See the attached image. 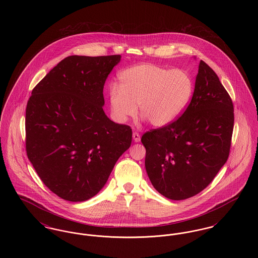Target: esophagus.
Here are the masks:
<instances>
[{
	"instance_id": "34e87169",
	"label": "esophagus",
	"mask_w": 258,
	"mask_h": 258,
	"mask_svg": "<svg viewBox=\"0 0 258 258\" xmlns=\"http://www.w3.org/2000/svg\"><path fill=\"white\" fill-rule=\"evenodd\" d=\"M133 138H134L135 142H139L140 141V135H139L138 133H136V132L133 134Z\"/></svg>"
}]
</instances>
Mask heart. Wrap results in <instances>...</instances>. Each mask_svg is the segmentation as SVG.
I'll use <instances>...</instances> for the list:
<instances>
[{
  "label": "heart",
  "instance_id": "obj_1",
  "mask_svg": "<svg viewBox=\"0 0 258 258\" xmlns=\"http://www.w3.org/2000/svg\"><path fill=\"white\" fill-rule=\"evenodd\" d=\"M194 80L183 70L169 71L158 64L142 63L119 74V86L109 87L113 116L125 123L139 113L153 126L160 127L175 121L194 94Z\"/></svg>",
  "mask_w": 258,
  "mask_h": 258
}]
</instances>
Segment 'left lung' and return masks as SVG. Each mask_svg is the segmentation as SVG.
Masks as SVG:
<instances>
[{
	"instance_id": "left-lung-1",
	"label": "left lung",
	"mask_w": 258,
	"mask_h": 258,
	"mask_svg": "<svg viewBox=\"0 0 258 258\" xmlns=\"http://www.w3.org/2000/svg\"><path fill=\"white\" fill-rule=\"evenodd\" d=\"M233 126L232 99L218 75L201 60L195 92L184 113L141 137L154 187L172 200L202 191L228 159Z\"/></svg>"
}]
</instances>
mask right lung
I'll list each match as a JSON object with an SVG mask.
<instances>
[{
	"label": "right lung",
	"instance_id": "1",
	"mask_svg": "<svg viewBox=\"0 0 258 258\" xmlns=\"http://www.w3.org/2000/svg\"><path fill=\"white\" fill-rule=\"evenodd\" d=\"M121 55L69 56L32 91L26 108V152L38 177L72 202L95 197L132 143L130 125L103 111V86Z\"/></svg>",
	"mask_w": 258,
	"mask_h": 258
}]
</instances>
